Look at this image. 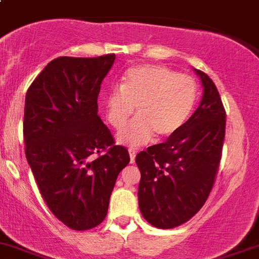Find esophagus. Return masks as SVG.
<instances>
[{"mask_svg":"<svg viewBox=\"0 0 259 259\" xmlns=\"http://www.w3.org/2000/svg\"><path fill=\"white\" fill-rule=\"evenodd\" d=\"M135 158H136V151L130 150V159H131V163H135Z\"/></svg>","mask_w":259,"mask_h":259,"instance_id":"esophagus-1","label":"esophagus"}]
</instances>
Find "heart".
<instances>
[{
	"mask_svg": "<svg viewBox=\"0 0 259 259\" xmlns=\"http://www.w3.org/2000/svg\"><path fill=\"white\" fill-rule=\"evenodd\" d=\"M198 99V84L191 75L179 74L164 65L142 64L124 73L122 86L104 96L109 124L119 130L136 106L137 118L118 134V141L131 148L145 145L155 135L167 139L187 122Z\"/></svg>",
	"mask_w": 259,
	"mask_h": 259,
	"instance_id": "1",
	"label": "heart"
}]
</instances>
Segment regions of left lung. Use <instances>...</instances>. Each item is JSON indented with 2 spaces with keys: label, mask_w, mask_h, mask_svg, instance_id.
Instances as JSON below:
<instances>
[{
  "label": "left lung",
  "mask_w": 259,
  "mask_h": 259,
  "mask_svg": "<svg viewBox=\"0 0 259 259\" xmlns=\"http://www.w3.org/2000/svg\"><path fill=\"white\" fill-rule=\"evenodd\" d=\"M194 70L203 86L200 105L176 134L136 156L140 210L158 229L180 226L200 210L221 160L226 111L213 80Z\"/></svg>",
  "instance_id": "1"
}]
</instances>
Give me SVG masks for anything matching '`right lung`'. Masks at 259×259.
I'll return each mask as SVG.
<instances>
[{
  "instance_id": "right-lung-1",
  "label": "right lung",
  "mask_w": 259,
  "mask_h": 259,
  "mask_svg": "<svg viewBox=\"0 0 259 259\" xmlns=\"http://www.w3.org/2000/svg\"><path fill=\"white\" fill-rule=\"evenodd\" d=\"M115 55L61 56L50 61L25 96V156L42 198L73 230L96 227L106 217L120 170L130 163L97 115L101 82Z\"/></svg>"
}]
</instances>
